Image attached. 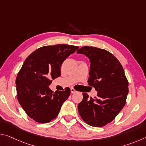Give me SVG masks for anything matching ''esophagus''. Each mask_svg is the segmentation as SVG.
Here are the masks:
<instances>
[{"label":"esophagus","mask_w":146,"mask_h":146,"mask_svg":"<svg viewBox=\"0 0 146 146\" xmlns=\"http://www.w3.org/2000/svg\"><path fill=\"white\" fill-rule=\"evenodd\" d=\"M71 93H74L76 92V90L73 88H71Z\"/></svg>","instance_id":"1"}]
</instances>
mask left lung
Masks as SVG:
<instances>
[{
  "mask_svg": "<svg viewBox=\"0 0 146 146\" xmlns=\"http://www.w3.org/2000/svg\"><path fill=\"white\" fill-rule=\"evenodd\" d=\"M76 53L90 58L88 85L97 91L94 98L82 93L79 115L88 125L103 127L112 122L125 104L129 90L124 70L118 59L105 49L87 46Z\"/></svg>",
  "mask_w": 146,
  "mask_h": 146,
  "instance_id": "left-lung-1",
  "label": "left lung"
}]
</instances>
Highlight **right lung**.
Masks as SVG:
<instances>
[{
	"mask_svg": "<svg viewBox=\"0 0 146 146\" xmlns=\"http://www.w3.org/2000/svg\"><path fill=\"white\" fill-rule=\"evenodd\" d=\"M78 46L56 44L36 49L24 61L16 78L17 99L29 117L38 123L55 118L62 104L70 95V89L56 91L49 88L60 76L62 64Z\"/></svg>",
	"mask_w": 146,
	"mask_h": 146,
	"instance_id": "1",
	"label": "right lung"
}]
</instances>
